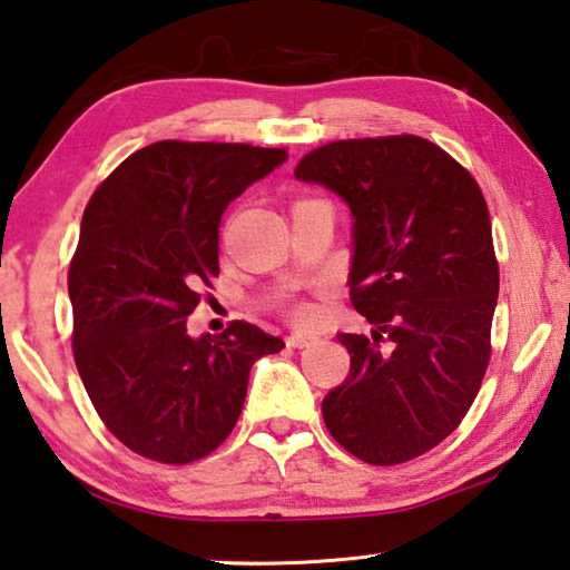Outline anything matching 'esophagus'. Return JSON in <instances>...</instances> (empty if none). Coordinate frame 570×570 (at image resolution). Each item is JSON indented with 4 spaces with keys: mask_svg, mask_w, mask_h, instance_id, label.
I'll list each match as a JSON object with an SVG mask.
<instances>
[{
    "mask_svg": "<svg viewBox=\"0 0 570 570\" xmlns=\"http://www.w3.org/2000/svg\"><path fill=\"white\" fill-rule=\"evenodd\" d=\"M311 342H313V336H308V334H291V336H287V346H305Z\"/></svg>",
    "mask_w": 570,
    "mask_h": 570,
    "instance_id": "esophagus-1",
    "label": "esophagus"
}]
</instances>
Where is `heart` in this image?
Wrapping results in <instances>:
<instances>
[{
    "mask_svg": "<svg viewBox=\"0 0 570 570\" xmlns=\"http://www.w3.org/2000/svg\"><path fill=\"white\" fill-rule=\"evenodd\" d=\"M293 316L298 321H311L313 318V308H308V305H298V308L293 311Z\"/></svg>",
    "mask_w": 570,
    "mask_h": 570,
    "instance_id": "obj_1",
    "label": "heart"
}]
</instances>
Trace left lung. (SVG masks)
<instances>
[{"mask_svg": "<svg viewBox=\"0 0 570 570\" xmlns=\"http://www.w3.org/2000/svg\"><path fill=\"white\" fill-rule=\"evenodd\" d=\"M295 179L350 208L346 285L373 324L336 334L350 375L321 401L326 429L370 465L406 463L455 432L489 367L499 265L481 187L419 136L326 144Z\"/></svg>", "mask_w": 570, "mask_h": 570, "instance_id": "1", "label": "left lung"}]
</instances>
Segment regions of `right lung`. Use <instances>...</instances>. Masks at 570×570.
Returning a JSON list of instances; mask_svg holds the SVG:
<instances>
[{
    "label": "right lung",
    "instance_id": "obj_1",
    "mask_svg": "<svg viewBox=\"0 0 570 570\" xmlns=\"http://www.w3.org/2000/svg\"><path fill=\"white\" fill-rule=\"evenodd\" d=\"M285 159V148L159 141L87 205L69 267L73 360L105 426L138 455H210L238 422L254 362L285 346L246 321L187 332L218 275L220 216Z\"/></svg>",
    "mask_w": 570,
    "mask_h": 570
}]
</instances>
